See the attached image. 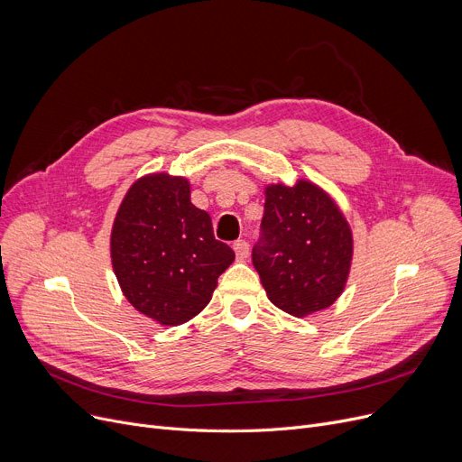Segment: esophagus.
Instances as JSON below:
<instances>
[{
	"mask_svg": "<svg viewBox=\"0 0 462 462\" xmlns=\"http://www.w3.org/2000/svg\"><path fill=\"white\" fill-rule=\"evenodd\" d=\"M234 253H236V256L239 258V260H245L247 256H249V244L245 239H237V241H234Z\"/></svg>",
	"mask_w": 462,
	"mask_h": 462,
	"instance_id": "34e87169",
	"label": "esophagus"
}]
</instances>
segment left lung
I'll return each mask as SVG.
<instances>
[{"mask_svg": "<svg viewBox=\"0 0 462 462\" xmlns=\"http://www.w3.org/2000/svg\"><path fill=\"white\" fill-rule=\"evenodd\" d=\"M352 260V232L328 194L309 181L265 189L253 265L270 301L294 317L341 296Z\"/></svg>", "mask_w": 462, "mask_h": 462, "instance_id": "left-lung-1", "label": "left lung"}]
</instances>
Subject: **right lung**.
<instances>
[{"mask_svg": "<svg viewBox=\"0 0 462 462\" xmlns=\"http://www.w3.org/2000/svg\"><path fill=\"white\" fill-rule=\"evenodd\" d=\"M112 265L136 310L164 326L190 320L209 303L234 251L215 239L211 217L190 202L183 178L138 180L116 215Z\"/></svg>", "mask_w": 462, "mask_h": 462, "instance_id": "1", "label": "right lung"}]
</instances>
